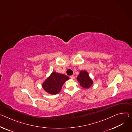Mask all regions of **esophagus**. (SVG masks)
<instances>
[{"label": "esophagus", "mask_w": 132, "mask_h": 132, "mask_svg": "<svg viewBox=\"0 0 132 132\" xmlns=\"http://www.w3.org/2000/svg\"><path fill=\"white\" fill-rule=\"evenodd\" d=\"M70 78L71 79H74V78H75V76H74V75H71V76H70Z\"/></svg>", "instance_id": "esophagus-1"}]
</instances>
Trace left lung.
Returning a JSON list of instances; mask_svg holds the SVG:
<instances>
[{
    "mask_svg": "<svg viewBox=\"0 0 132 132\" xmlns=\"http://www.w3.org/2000/svg\"><path fill=\"white\" fill-rule=\"evenodd\" d=\"M77 79L79 82L80 86L85 88H89L93 83L92 80L89 77L88 74L86 71H80Z\"/></svg>",
    "mask_w": 132,
    "mask_h": 132,
    "instance_id": "left-lung-1",
    "label": "left lung"
}]
</instances>
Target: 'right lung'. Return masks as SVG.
<instances>
[{"instance_id": "right-lung-1", "label": "right lung", "mask_w": 132, "mask_h": 132, "mask_svg": "<svg viewBox=\"0 0 132 132\" xmlns=\"http://www.w3.org/2000/svg\"><path fill=\"white\" fill-rule=\"evenodd\" d=\"M69 77L64 74L53 72L43 83V87L48 93L57 94L61 91L64 82Z\"/></svg>"}]
</instances>
